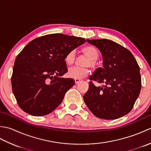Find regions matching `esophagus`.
Masks as SVG:
<instances>
[{
  "label": "esophagus",
  "mask_w": 151,
  "mask_h": 151,
  "mask_svg": "<svg viewBox=\"0 0 151 151\" xmlns=\"http://www.w3.org/2000/svg\"><path fill=\"white\" fill-rule=\"evenodd\" d=\"M75 84H77L80 82H81V79H75Z\"/></svg>",
  "instance_id": "obj_1"
}]
</instances>
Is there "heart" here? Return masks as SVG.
<instances>
[{
    "instance_id": "obj_1",
    "label": "heart",
    "mask_w": 151,
    "mask_h": 151,
    "mask_svg": "<svg viewBox=\"0 0 151 151\" xmlns=\"http://www.w3.org/2000/svg\"><path fill=\"white\" fill-rule=\"evenodd\" d=\"M82 51L88 57V59L83 63V65L85 67H74L70 68L67 72V75L70 78L80 79L86 77L89 73V69L88 67L92 69H95L97 67L96 60L98 58L99 54L98 50L93 46L88 45L83 48ZM64 60L67 65H73L75 60V51H69L65 55Z\"/></svg>"
}]
</instances>
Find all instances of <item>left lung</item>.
<instances>
[{
  "instance_id": "obj_1",
  "label": "left lung",
  "mask_w": 151,
  "mask_h": 151,
  "mask_svg": "<svg viewBox=\"0 0 151 151\" xmlns=\"http://www.w3.org/2000/svg\"><path fill=\"white\" fill-rule=\"evenodd\" d=\"M101 51L103 67L90 76L84 101L92 114L103 119H116L132 110L142 88L139 67L132 54L113 41L87 40ZM104 85L95 86L91 81Z\"/></svg>"
}]
</instances>
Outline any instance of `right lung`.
<instances>
[{"instance_id": "1", "label": "right lung", "mask_w": 151, "mask_h": 151, "mask_svg": "<svg viewBox=\"0 0 151 151\" xmlns=\"http://www.w3.org/2000/svg\"><path fill=\"white\" fill-rule=\"evenodd\" d=\"M84 42L82 37L52 34L24 47L16 58L12 76V91L22 110L43 116L58 106L75 84L73 78L62 77L67 72L65 56Z\"/></svg>"}]
</instances>
